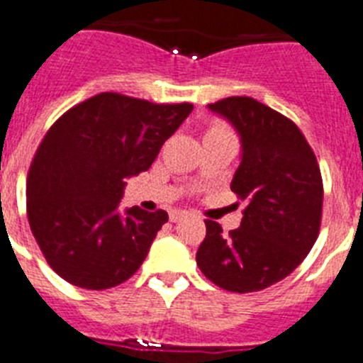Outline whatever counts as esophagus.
I'll use <instances>...</instances> for the list:
<instances>
[{
	"label": "esophagus",
	"mask_w": 363,
	"mask_h": 363,
	"mask_svg": "<svg viewBox=\"0 0 363 363\" xmlns=\"http://www.w3.org/2000/svg\"><path fill=\"white\" fill-rule=\"evenodd\" d=\"M186 215H188V211H186V210H172V211H169V220L179 222L181 218H184Z\"/></svg>",
	"instance_id": "obj_1"
}]
</instances>
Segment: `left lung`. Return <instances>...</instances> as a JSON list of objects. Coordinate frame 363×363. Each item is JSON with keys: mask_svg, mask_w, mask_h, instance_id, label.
I'll return each mask as SVG.
<instances>
[{"mask_svg": "<svg viewBox=\"0 0 363 363\" xmlns=\"http://www.w3.org/2000/svg\"><path fill=\"white\" fill-rule=\"evenodd\" d=\"M240 133L242 161L231 191L246 202L240 228L206 222L197 266L215 286L253 293L286 279L320 233L324 184L315 152L291 119L253 97L208 104Z\"/></svg>", "mask_w": 363, "mask_h": 363, "instance_id": "8db88e82", "label": "left lung"}]
</instances>
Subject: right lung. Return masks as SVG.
Here are the masks:
<instances>
[{
  "mask_svg": "<svg viewBox=\"0 0 363 363\" xmlns=\"http://www.w3.org/2000/svg\"><path fill=\"white\" fill-rule=\"evenodd\" d=\"M194 110L103 92L72 106L45 133L27 177V217L48 266L83 289H108L141 267L168 213L130 208L126 179L152 166Z\"/></svg>",
  "mask_w": 363,
  "mask_h": 363,
  "instance_id": "1",
  "label": "right lung"
}]
</instances>
